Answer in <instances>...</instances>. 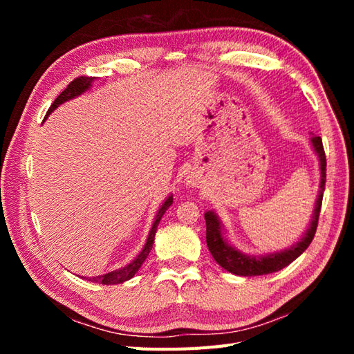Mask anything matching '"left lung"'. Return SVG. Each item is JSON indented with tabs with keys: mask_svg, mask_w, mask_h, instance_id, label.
<instances>
[{
	"mask_svg": "<svg viewBox=\"0 0 354 354\" xmlns=\"http://www.w3.org/2000/svg\"><path fill=\"white\" fill-rule=\"evenodd\" d=\"M312 146L319 158V165H321V190L318 194L317 205H315V213L312 217V223L309 230L306 231V234L299 239V242L290 246L289 250H284L275 254H268V255H248L237 251L236 248H232L227 240L222 236V225L219 222V217H217L213 212L205 213V223H207V245L208 250L212 252L214 260L219 263V265L227 269L228 272L242 275V277H255V275H266L272 274L286 268L288 265L299 257L306 250L307 246L312 243L315 237V232H317L318 227V219L321 213V204H322V192H324L326 187V152L324 147H322V140L321 137H313L312 138Z\"/></svg>",
	"mask_w": 354,
	"mask_h": 354,
	"instance_id": "8db88e82",
	"label": "left lung"
}]
</instances>
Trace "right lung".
<instances>
[{"label":"right lung","mask_w":354,"mask_h":354,"mask_svg":"<svg viewBox=\"0 0 354 354\" xmlns=\"http://www.w3.org/2000/svg\"><path fill=\"white\" fill-rule=\"evenodd\" d=\"M93 80H94V77L80 76V77L74 79L73 82H70V85L66 86L64 91L57 95V99L51 103L50 109L47 111V115H50L51 112L59 106V104H62L64 102L71 100V99H74V97H77L82 93H85L86 89L91 86ZM171 202H173V196H169L167 199H165L162 207L160 208V212H158V214L155 217V222L152 225V230H150V232H149L147 242H146L145 248H142V251L137 255V259H135L133 261H131L129 265L124 266L123 269H117V270H112V272H108V274H103V275H99V277H93V278H89V280L94 281V283H100V284H118V283L127 281V280H129V278H132L135 274H137V270L141 268L142 263H145V260L147 259L150 250H152L153 239H155V232L158 230V225H160V221H161L162 214L167 212V208L171 205Z\"/></svg>","instance_id":"right-lung-1"}]
</instances>
